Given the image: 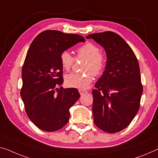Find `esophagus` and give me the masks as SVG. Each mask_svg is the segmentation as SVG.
I'll list each match as a JSON object with an SVG mask.
<instances>
[{"instance_id":"1","label":"esophagus","mask_w":158,"mask_h":158,"mask_svg":"<svg viewBox=\"0 0 158 158\" xmlns=\"http://www.w3.org/2000/svg\"><path fill=\"white\" fill-rule=\"evenodd\" d=\"M79 92L80 94H81V95H84V94H86L87 92H88V91H86V90H82V89H79Z\"/></svg>"}]
</instances>
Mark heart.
Returning <instances> with one entry per match:
<instances>
[{
  "instance_id": "1",
  "label": "heart",
  "mask_w": 158,
  "mask_h": 158,
  "mask_svg": "<svg viewBox=\"0 0 158 158\" xmlns=\"http://www.w3.org/2000/svg\"><path fill=\"white\" fill-rule=\"evenodd\" d=\"M77 58L86 60L82 70L89 72L86 73H71L65 77L66 85L72 88L86 89L93 81V75L98 76L102 74L106 64V56L99 48L92 42H86L76 50ZM60 62L63 69L69 71L74 62V58L69 52L65 50L60 54ZM91 71L92 73H89Z\"/></svg>"
}]
</instances>
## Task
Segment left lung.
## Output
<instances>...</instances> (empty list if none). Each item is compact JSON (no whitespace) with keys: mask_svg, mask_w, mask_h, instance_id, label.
<instances>
[{"mask_svg":"<svg viewBox=\"0 0 158 158\" xmlns=\"http://www.w3.org/2000/svg\"><path fill=\"white\" fill-rule=\"evenodd\" d=\"M105 49V71L92 91L94 121L101 130L119 132L133 121L140 108L143 85L138 61L128 43L114 32L86 36Z\"/></svg>","mask_w":158,"mask_h":158,"instance_id":"1","label":"left lung"}]
</instances>
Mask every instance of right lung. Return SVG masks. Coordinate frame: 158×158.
<instances>
[{
	"mask_svg": "<svg viewBox=\"0 0 158 158\" xmlns=\"http://www.w3.org/2000/svg\"><path fill=\"white\" fill-rule=\"evenodd\" d=\"M85 40L79 35L45 30L34 39L22 69L20 96L27 116L47 132L60 130L68 123L69 109L80 97L75 88L64 89L60 54Z\"/></svg>",
	"mask_w": 158,
	"mask_h": 158,
	"instance_id": "right-lung-1",
	"label": "right lung"
}]
</instances>
